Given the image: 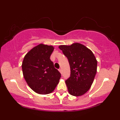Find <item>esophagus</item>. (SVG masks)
Listing matches in <instances>:
<instances>
[{"mask_svg": "<svg viewBox=\"0 0 120 120\" xmlns=\"http://www.w3.org/2000/svg\"><path fill=\"white\" fill-rule=\"evenodd\" d=\"M59 71H60V73H62V70H61V69H59Z\"/></svg>", "mask_w": 120, "mask_h": 120, "instance_id": "esophagus-1", "label": "esophagus"}]
</instances>
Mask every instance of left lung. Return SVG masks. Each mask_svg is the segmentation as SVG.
Segmentation results:
<instances>
[{
    "instance_id": "1",
    "label": "left lung",
    "mask_w": 120,
    "mask_h": 120,
    "mask_svg": "<svg viewBox=\"0 0 120 120\" xmlns=\"http://www.w3.org/2000/svg\"><path fill=\"white\" fill-rule=\"evenodd\" d=\"M59 48L68 59L71 76L65 81L68 92L73 96L83 95L90 89L97 71V60L93 52L79 43Z\"/></svg>"
}]
</instances>
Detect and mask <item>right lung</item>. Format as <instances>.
<instances>
[{"mask_svg": "<svg viewBox=\"0 0 120 120\" xmlns=\"http://www.w3.org/2000/svg\"><path fill=\"white\" fill-rule=\"evenodd\" d=\"M54 47L39 44L25 56L22 63L24 77L28 86L36 93H51L59 82L61 74L54 68L50 56Z\"/></svg>", "mask_w": 120, "mask_h": 120, "instance_id": "obj_1", "label": "right lung"}]
</instances>
